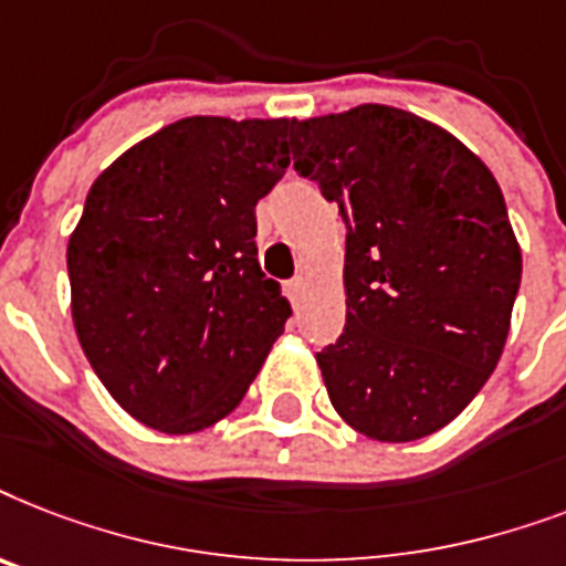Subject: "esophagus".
Returning a JSON list of instances; mask_svg holds the SVG:
<instances>
[{"label":"esophagus","mask_w":566,"mask_h":566,"mask_svg":"<svg viewBox=\"0 0 566 566\" xmlns=\"http://www.w3.org/2000/svg\"><path fill=\"white\" fill-rule=\"evenodd\" d=\"M304 289H306V280L304 277L289 280L286 292H289V297H292V304H297V301H301V295H304Z\"/></svg>","instance_id":"esophagus-1"}]
</instances>
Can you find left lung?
<instances>
[{
    "mask_svg": "<svg viewBox=\"0 0 566 566\" xmlns=\"http://www.w3.org/2000/svg\"><path fill=\"white\" fill-rule=\"evenodd\" d=\"M292 160L347 228V321L318 365L377 441L432 436L503 354L523 260L503 189L453 134L388 104L292 122Z\"/></svg>",
    "mask_w": 566,
    "mask_h": 566,
    "instance_id": "1",
    "label": "left lung"
}]
</instances>
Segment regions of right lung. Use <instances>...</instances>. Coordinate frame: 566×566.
Masks as SVG:
<instances>
[{"label":"right lung","mask_w":566,"mask_h":566,"mask_svg":"<svg viewBox=\"0 0 566 566\" xmlns=\"http://www.w3.org/2000/svg\"><path fill=\"white\" fill-rule=\"evenodd\" d=\"M289 119L189 116L90 187L70 237L72 318L113 400L187 436L237 409L292 315L256 260V201L289 169Z\"/></svg>","instance_id":"obj_1"}]
</instances>
